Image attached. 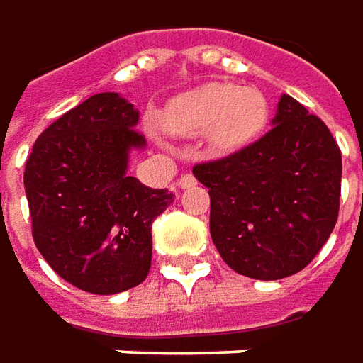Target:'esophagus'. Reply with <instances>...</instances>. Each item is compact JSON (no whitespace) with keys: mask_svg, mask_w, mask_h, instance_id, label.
Wrapping results in <instances>:
<instances>
[{"mask_svg":"<svg viewBox=\"0 0 363 363\" xmlns=\"http://www.w3.org/2000/svg\"><path fill=\"white\" fill-rule=\"evenodd\" d=\"M196 184V179H194L193 174H182L181 179H179V186L181 189H191Z\"/></svg>","mask_w":363,"mask_h":363,"instance_id":"obj_1","label":"esophagus"}]
</instances>
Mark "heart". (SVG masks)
Masks as SVG:
<instances>
[{
	"label": "heart",
	"mask_w": 363,
	"mask_h": 363,
	"mask_svg": "<svg viewBox=\"0 0 363 363\" xmlns=\"http://www.w3.org/2000/svg\"><path fill=\"white\" fill-rule=\"evenodd\" d=\"M267 122V100L261 90L233 84H205L174 98L162 126L174 136L205 134L217 152H231L249 144Z\"/></svg>",
	"instance_id": "1"
}]
</instances>
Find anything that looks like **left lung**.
<instances>
[{
  "label": "left lung",
  "instance_id": "1",
  "mask_svg": "<svg viewBox=\"0 0 363 363\" xmlns=\"http://www.w3.org/2000/svg\"><path fill=\"white\" fill-rule=\"evenodd\" d=\"M271 124L257 143L193 169L211 194L219 255L261 281L311 263L335 227L342 193V152L318 116L281 94Z\"/></svg>",
  "mask_w": 363,
  "mask_h": 363
}]
</instances>
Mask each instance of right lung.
Segmentation results:
<instances>
[{
    "mask_svg": "<svg viewBox=\"0 0 363 363\" xmlns=\"http://www.w3.org/2000/svg\"><path fill=\"white\" fill-rule=\"evenodd\" d=\"M138 110L118 92L90 96L50 124L26 162L33 241L50 267L82 291L120 294L143 283L152 220L174 201L128 177L146 146Z\"/></svg>",
    "mask_w": 363,
    "mask_h": 363,
    "instance_id": "1",
    "label": "right lung"
}]
</instances>
